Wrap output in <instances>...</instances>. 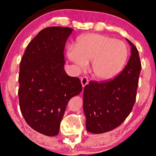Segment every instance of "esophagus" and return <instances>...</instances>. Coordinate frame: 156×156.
<instances>
[{"instance_id": "34e87169", "label": "esophagus", "mask_w": 156, "mask_h": 156, "mask_svg": "<svg viewBox=\"0 0 156 156\" xmlns=\"http://www.w3.org/2000/svg\"><path fill=\"white\" fill-rule=\"evenodd\" d=\"M81 83H82V87H84L87 84H88V83H89L88 77H87V76H82V79H81Z\"/></svg>"}]
</instances>
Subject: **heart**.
Listing matches in <instances>:
<instances>
[{
	"instance_id": "b5f03b06",
	"label": "heart",
	"mask_w": 156,
	"mask_h": 156,
	"mask_svg": "<svg viewBox=\"0 0 156 156\" xmlns=\"http://www.w3.org/2000/svg\"><path fill=\"white\" fill-rule=\"evenodd\" d=\"M67 55L80 69L86 68L91 62L94 76L99 80L108 81L122 71L129 51L121 40L99 34H87L79 38L75 48H68Z\"/></svg>"
}]
</instances>
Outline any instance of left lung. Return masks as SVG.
Segmentation results:
<instances>
[{"instance_id":"8db88e82","label":"left lung","mask_w":156,"mask_h":156,"mask_svg":"<svg viewBox=\"0 0 156 156\" xmlns=\"http://www.w3.org/2000/svg\"><path fill=\"white\" fill-rule=\"evenodd\" d=\"M127 41L131 57L121 73L111 80L90 81L84 87L83 108L90 133H105L119 126L135 104L141 62L137 48Z\"/></svg>"}]
</instances>
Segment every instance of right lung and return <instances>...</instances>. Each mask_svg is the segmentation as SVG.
Listing matches in <instances>:
<instances>
[{
  "mask_svg": "<svg viewBox=\"0 0 156 156\" xmlns=\"http://www.w3.org/2000/svg\"><path fill=\"white\" fill-rule=\"evenodd\" d=\"M72 30L43 29L27 44L20 63V112L32 129L45 136L58 134L68 101L82 89L80 79L69 76L64 69V50Z\"/></svg>",
  "mask_w": 156,
  "mask_h": 156,
  "instance_id": "1",
  "label": "right lung"
}]
</instances>
